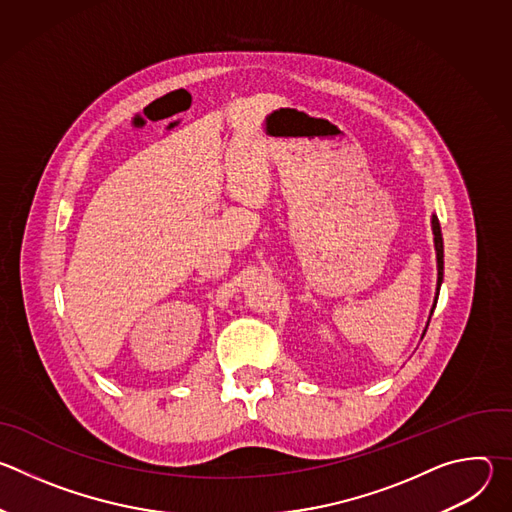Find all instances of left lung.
Wrapping results in <instances>:
<instances>
[{
    "label": "left lung",
    "instance_id": "left-lung-1",
    "mask_svg": "<svg viewBox=\"0 0 512 512\" xmlns=\"http://www.w3.org/2000/svg\"><path fill=\"white\" fill-rule=\"evenodd\" d=\"M431 227H433V241H435V253H437V294H440V285L444 279V239H442V229H440V221H437V216L431 218ZM437 294H435V304H437ZM435 304H433V308H435ZM431 314H433V310H431Z\"/></svg>",
    "mask_w": 512,
    "mask_h": 512
}]
</instances>
